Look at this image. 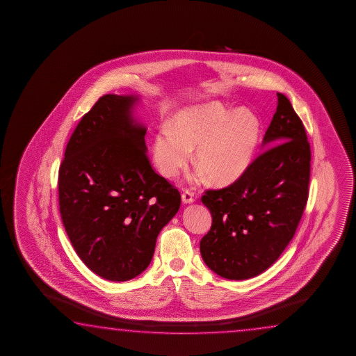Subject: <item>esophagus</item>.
<instances>
[{"label": "esophagus", "instance_id": "34e87169", "mask_svg": "<svg viewBox=\"0 0 356 356\" xmlns=\"http://www.w3.org/2000/svg\"><path fill=\"white\" fill-rule=\"evenodd\" d=\"M181 200H183V203H184V204H191V203H193V193H192L191 191H184V192L181 193Z\"/></svg>", "mask_w": 356, "mask_h": 356}]
</instances>
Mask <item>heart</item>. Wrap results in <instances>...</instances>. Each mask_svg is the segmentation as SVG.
I'll return each instance as SVG.
<instances>
[{"label":"heart","instance_id":"heart-1","mask_svg":"<svg viewBox=\"0 0 356 356\" xmlns=\"http://www.w3.org/2000/svg\"><path fill=\"white\" fill-rule=\"evenodd\" d=\"M260 126L249 111H232L219 103L184 109L175 115L172 128L158 131L152 153L161 175L175 178L187 165L194 149L198 170L213 183L238 179L250 164L259 139Z\"/></svg>","mask_w":356,"mask_h":356}]
</instances>
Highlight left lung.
<instances>
[{"instance_id":"8db88e82","label":"left lung","mask_w":356,"mask_h":356,"mask_svg":"<svg viewBox=\"0 0 356 356\" xmlns=\"http://www.w3.org/2000/svg\"><path fill=\"white\" fill-rule=\"evenodd\" d=\"M277 95L267 147L245 172L202 197L211 228L200 241L205 264L218 275L244 280L273 266L296 234L309 197L312 151L291 103Z\"/></svg>"}]
</instances>
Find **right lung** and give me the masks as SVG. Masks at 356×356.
<instances>
[{
  "mask_svg": "<svg viewBox=\"0 0 356 356\" xmlns=\"http://www.w3.org/2000/svg\"><path fill=\"white\" fill-rule=\"evenodd\" d=\"M137 98L104 95L67 143L58 170L60 218L90 270L126 282L149 266L181 193L152 168L145 127L134 124Z\"/></svg>",
  "mask_w": 356,
  "mask_h": 356,
  "instance_id": "right-lung-1",
  "label": "right lung"
}]
</instances>
